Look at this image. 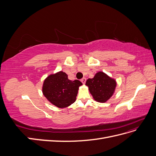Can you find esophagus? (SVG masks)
Masks as SVG:
<instances>
[{"label":"esophagus","instance_id":"34e87169","mask_svg":"<svg viewBox=\"0 0 156 156\" xmlns=\"http://www.w3.org/2000/svg\"><path fill=\"white\" fill-rule=\"evenodd\" d=\"M86 81H87V79H86L85 77H83V78L81 79V81L83 83V84H85Z\"/></svg>","mask_w":156,"mask_h":156}]
</instances>
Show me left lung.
Instances as JSON below:
<instances>
[{"mask_svg":"<svg viewBox=\"0 0 156 156\" xmlns=\"http://www.w3.org/2000/svg\"><path fill=\"white\" fill-rule=\"evenodd\" d=\"M90 92L94 100L105 103L113 95L116 87L114 79L102 72H99L92 79H88L86 82Z\"/></svg>","mask_w":156,"mask_h":156,"instance_id":"obj_1","label":"left lung"}]
</instances>
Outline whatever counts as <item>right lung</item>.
<instances>
[{"label":"right lung","instance_id":"right-lung-1","mask_svg":"<svg viewBox=\"0 0 156 156\" xmlns=\"http://www.w3.org/2000/svg\"><path fill=\"white\" fill-rule=\"evenodd\" d=\"M82 84L79 80L68 79V75L60 71L49 75L44 80L42 92L52 104L58 108H64L75 101L79 87Z\"/></svg>","mask_w":156,"mask_h":156}]
</instances>
